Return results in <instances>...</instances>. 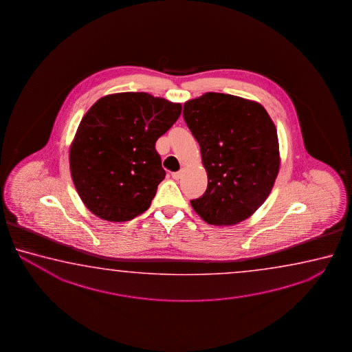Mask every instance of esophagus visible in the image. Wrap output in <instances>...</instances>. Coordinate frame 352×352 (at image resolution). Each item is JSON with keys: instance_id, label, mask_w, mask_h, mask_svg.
<instances>
[{"instance_id": "1", "label": "esophagus", "mask_w": 352, "mask_h": 352, "mask_svg": "<svg viewBox=\"0 0 352 352\" xmlns=\"http://www.w3.org/2000/svg\"><path fill=\"white\" fill-rule=\"evenodd\" d=\"M171 176H173V179H181V177H182V171H177V173H173V175H171Z\"/></svg>"}]
</instances>
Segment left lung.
<instances>
[{"label":"left lung","mask_w":352,"mask_h":352,"mask_svg":"<svg viewBox=\"0 0 352 352\" xmlns=\"http://www.w3.org/2000/svg\"><path fill=\"white\" fill-rule=\"evenodd\" d=\"M184 118L208 175L207 190L192 207L209 224L245 221L266 201L278 173L274 122L260 103L217 92L186 102Z\"/></svg>","instance_id":"8db88e82"}]
</instances>
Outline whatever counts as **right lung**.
<instances>
[{
    "instance_id": "obj_1",
    "label": "right lung",
    "mask_w": 352,
    "mask_h": 352,
    "mask_svg": "<svg viewBox=\"0 0 352 352\" xmlns=\"http://www.w3.org/2000/svg\"><path fill=\"white\" fill-rule=\"evenodd\" d=\"M181 109L179 103L145 92L104 96L89 108L70 148V171L94 214L126 221L149 208L166 175L156 140Z\"/></svg>"
}]
</instances>
